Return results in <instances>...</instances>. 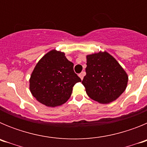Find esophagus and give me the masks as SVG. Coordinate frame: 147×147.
<instances>
[{
	"mask_svg": "<svg viewBox=\"0 0 147 147\" xmlns=\"http://www.w3.org/2000/svg\"><path fill=\"white\" fill-rule=\"evenodd\" d=\"M85 73L84 72V71H83V72H82L81 74H79V76H80V79H81L82 80H83V77H84V76H85Z\"/></svg>",
	"mask_w": 147,
	"mask_h": 147,
	"instance_id": "34e87169",
	"label": "esophagus"
}]
</instances>
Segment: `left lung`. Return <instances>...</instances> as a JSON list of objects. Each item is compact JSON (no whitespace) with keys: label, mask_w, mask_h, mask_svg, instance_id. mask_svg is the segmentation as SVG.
<instances>
[{"label":"left lung","mask_w":147,"mask_h":147,"mask_svg":"<svg viewBox=\"0 0 147 147\" xmlns=\"http://www.w3.org/2000/svg\"><path fill=\"white\" fill-rule=\"evenodd\" d=\"M86 76L82 85L88 96L100 104L117 99L127 86L128 75L118 61L107 51L86 56Z\"/></svg>","instance_id":"1"}]
</instances>
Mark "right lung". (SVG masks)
<instances>
[{
  "instance_id": "obj_1",
  "label": "right lung",
  "mask_w": 147,
  "mask_h": 147,
  "mask_svg": "<svg viewBox=\"0 0 147 147\" xmlns=\"http://www.w3.org/2000/svg\"><path fill=\"white\" fill-rule=\"evenodd\" d=\"M81 82L74 71V63L65 53L55 49L42 57L35 65L29 79V89L40 103L50 107L65 103L73 87Z\"/></svg>"
}]
</instances>
